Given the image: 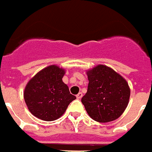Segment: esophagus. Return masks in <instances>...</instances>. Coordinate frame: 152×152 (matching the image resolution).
<instances>
[{
  "label": "esophagus",
  "mask_w": 152,
  "mask_h": 152,
  "mask_svg": "<svg viewBox=\"0 0 152 152\" xmlns=\"http://www.w3.org/2000/svg\"><path fill=\"white\" fill-rule=\"evenodd\" d=\"M83 96V94L82 93H79L77 95H76V98L77 99H81V97Z\"/></svg>",
  "instance_id": "obj_1"
}]
</instances>
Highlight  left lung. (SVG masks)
Listing matches in <instances>:
<instances>
[{
    "label": "left lung",
    "instance_id": "8db88e82",
    "mask_svg": "<svg viewBox=\"0 0 152 152\" xmlns=\"http://www.w3.org/2000/svg\"><path fill=\"white\" fill-rule=\"evenodd\" d=\"M87 93L81 99L88 114L99 122L116 120L127 107L130 89L126 80L111 67L99 64L87 71Z\"/></svg>",
    "mask_w": 152,
    "mask_h": 152
}]
</instances>
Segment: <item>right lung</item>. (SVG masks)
<instances>
[{"mask_svg": "<svg viewBox=\"0 0 152 152\" xmlns=\"http://www.w3.org/2000/svg\"><path fill=\"white\" fill-rule=\"evenodd\" d=\"M64 74V68L50 65L29 80L25 88L24 99L34 116L48 122L56 120L76 98L62 80Z\"/></svg>", "mask_w": 152, "mask_h": 152, "instance_id": "right-lung-1", "label": "right lung"}]
</instances>
